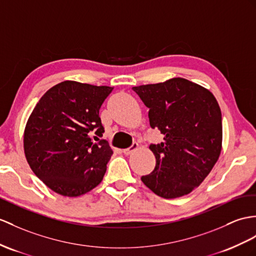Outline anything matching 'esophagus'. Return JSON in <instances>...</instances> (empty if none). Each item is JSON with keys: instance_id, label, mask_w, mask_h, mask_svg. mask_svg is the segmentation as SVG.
<instances>
[{"instance_id": "esophagus-1", "label": "esophagus", "mask_w": 256, "mask_h": 256, "mask_svg": "<svg viewBox=\"0 0 256 256\" xmlns=\"http://www.w3.org/2000/svg\"><path fill=\"white\" fill-rule=\"evenodd\" d=\"M136 148H138V142H134L132 144V146H129V148H124L122 152H124V154L129 155V154H132Z\"/></svg>"}]
</instances>
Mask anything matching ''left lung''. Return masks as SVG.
I'll return each mask as SVG.
<instances>
[{"label":"left lung","instance_id":"8db88e82","mask_svg":"<svg viewBox=\"0 0 256 256\" xmlns=\"http://www.w3.org/2000/svg\"><path fill=\"white\" fill-rule=\"evenodd\" d=\"M148 108L150 126L164 134L150 146L154 170L141 180L155 194L175 198L201 184L220 158L222 112L215 96L184 78L134 86Z\"/></svg>","mask_w":256,"mask_h":256}]
</instances>
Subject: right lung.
I'll use <instances>...</instances> for the list:
<instances>
[{
    "label": "right lung",
    "mask_w": 256,
    "mask_h": 256,
    "mask_svg": "<svg viewBox=\"0 0 256 256\" xmlns=\"http://www.w3.org/2000/svg\"><path fill=\"white\" fill-rule=\"evenodd\" d=\"M112 90L64 81L46 91L31 113L24 134L27 162L58 194L82 196L102 182L113 151L98 139L104 132L98 110Z\"/></svg>",
    "instance_id": "right-lung-1"
}]
</instances>
